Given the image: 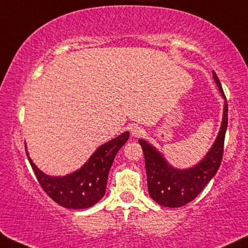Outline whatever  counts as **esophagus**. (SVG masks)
Wrapping results in <instances>:
<instances>
[{
    "label": "esophagus",
    "instance_id": "34e87169",
    "mask_svg": "<svg viewBox=\"0 0 248 248\" xmlns=\"http://www.w3.org/2000/svg\"><path fill=\"white\" fill-rule=\"evenodd\" d=\"M130 131H131V135L136 137V138H139V137H142L146 134L145 130H143L141 127H138V125H132L130 128Z\"/></svg>",
    "mask_w": 248,
    "mask_h": 248
}]
</instances>
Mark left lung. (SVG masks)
Here are the masks:
<instances>
[{
    "instance_id": "obj_1",
    "label": "left lung",
    "mask_w": 248,
    "mask_h": 248,
    "mask_svg": "<svg viewBox=\"0 0 248 248\" xmlns=\"http://www.w3.org/2000/svg\"><path fill=\"white\" fill-rule=\"evenodd\" d=\"M213 77L224 98L223 120L215 141L201 161L189 168H176L169 164L157 148L146 140L139 139L145 156L148 191L150 197L161 206L175 208L187 205L204 189L220 166L228 124V106L223 88L214 71Z\"/></svg>"
}]
</instances>
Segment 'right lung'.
<instances>
[{
    "label": "right lung",
    "instance_id": "1",
    "mask_svg": "<svg viewBox=\"0 0 248 248\" xmlns=\"http://www.w3.org/2000/svg\"><path fill=\"white\" fill-rule=\"evenodd\" d=\"M124 131L112 140L98 147L81 168L65 176H49L36 167L25 150L43 190L57 204L70 209L89 208L105 196L107 179L114 157L129 138Z\"/></svg>",
    "mask_w": 248,
    "mask_h": 248
}]
</instances>
